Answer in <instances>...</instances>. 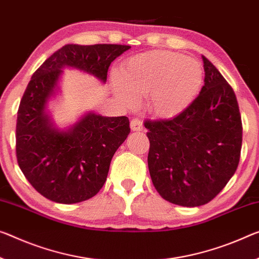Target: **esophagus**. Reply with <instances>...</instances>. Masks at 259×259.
I'll list each match as a JSON object with an SVG mask.
<instances>
[{
    "label": "esophagus",
    "mask_w": 259,
    "mask_h": 259,
    "mask_svg": "<svg viewBox=\"0 0 259 259\" xmlns=\"http://www.w3.org/2000/svg\"><path fill=\"white\" fill-rule=\"evenodd\" d=\"M131 128L134 132H140V131L143 130V124H142V120L140 118H133L132 120H131Z\"/></svg>",
    "instance_id": "obj_1"
}]
</instances>
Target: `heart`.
<instances>
[{
  "mask_svg": "<svg viewBox=\"0 0 259 259\" xmlns=\"http://www.w3.org/2000/svg\"><path fill=\"white\" fill-rule=\"evenodd\" d=\"M201 63L182 53L153 51L131 58L113 74L112 87L127 106L137 104L138 96H147V107L155 116L175 117L188 109L201 89Z\"/></svg>",
  "mask_w": 259,
  "mask_h": 259,
  "instance_id": "b5f03b06",
  "label": "heart"
}]
</instances>
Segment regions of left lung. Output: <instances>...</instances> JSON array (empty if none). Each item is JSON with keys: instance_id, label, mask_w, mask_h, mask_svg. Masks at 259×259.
<instances>
[{"instance_id": "8db88e82", "label": "left lung", "mask_w": 259, "mask_h": 259, "mask_svg": "<svg viewBox=\"0 0 259 259\" xmlns=\"http://www.w3.org/2000/svg\"><path fill=\"white\" fill-rule=\"evenodd\" d=\"M205 84L188 109L147 120L148 169L161 197L184 207L207 204L237 169L242 121L232 87L202 55Z\"/></svg>"}]
</instances>
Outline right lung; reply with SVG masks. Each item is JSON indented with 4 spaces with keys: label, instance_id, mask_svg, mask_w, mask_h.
Listing matches in <instances>:
<instances>
[{
    "label": "right lung",
    "instance_id": "add662e5",
    "mask_svg": "<svg viewBox=\"0 0 259 259\" xmlns=\"http://www.w3.org/2000/svg\"><path fill=\"white\" fill-rule=\"evenodd\" d=\"M130 49L68 44L31 77L17 113L16 154L26 180L50 200L69 205L96 196L114 153L131 132L127 117H105L93 111L65 128L55 124L50 103L61 94L63 69H77L104 84L111 62Z\"/></svg>",
    "mask_w": 259,
    "mask_h": 259
}]
</instances>
